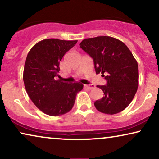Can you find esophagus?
Instances as JSON below:
<instances>
[{
  "label": "esophagus",
  "instance_id": "obj_1",
  "mask_svg": "<svg viewBox=\"0 0 159 159\" xmlns=\"http://www.w3.org/2000/svg\"><path fill=\"white\" fill-rule=\"evenodd\" d=\"M84 88L88 89V90H91V89L95 88V84H89V85H84Z\"/></svg>",
  "mask_w": 159,
  "mask_h": 159
}]
</instances>
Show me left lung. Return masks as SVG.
Wrapping results in <instances>:
<instances>
[{
    "label": "left lung",
    "mask_w": 159,
    "mask_h": 159,
    "mask_svg": "<svg viewBox=\"0 0 159 159\" xmlns=\"http://www.w3.org/2000/svg\"><path fill=\"white\" fill-rule=\"evenodd\" d=\"M80 48L93 59L95 72L107 82L98 85L104 93L94 105L103 114H115L125 110L138 90V66L123 42L109 36L84 39Z\"/></svg>",
    "instance_id": "1"
}]
</instances>
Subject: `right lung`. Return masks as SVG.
Masks as SVG:
<instances>
[{"mask_svg":"<svg viewBox=\"0 0 159 159\" xmlns=\"http://www.w3.org/2000/svg\"><path fill=\"white\" fill-rule=\"evenodd\" d=\"M77 43V40L45 39L36 43L27 54L23 73L26 91L34 105L49 116L69 112L77 93L83 88L80 82L69 84L55 79L63 56Z\"/></svg>","mask_w":159,"mask_h":159,"instance_id":"1","label":"right lung"}]
</instances>
